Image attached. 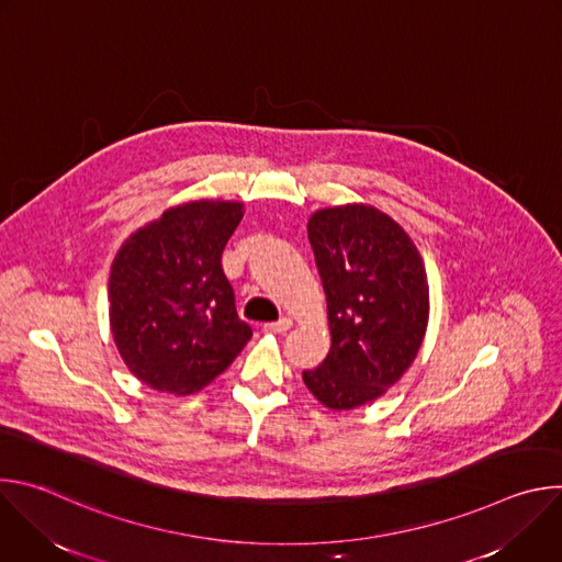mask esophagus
Here are the masks:
<instances>
[{"label":"esophagus","instance_id":"34e87169","mask_svg":"<svg viewBox=\"0 0 562 562\" xmlns=\"http://www.w3.org/2000/svg\"><path fill=\"white\" fill-rule=\"evenodd\" d=\"M291 325H293V323H291L289 317H280L278 323H269V325H265V327H262V331H265V334H284V331H289V329H291Z\"/></svg>","mask_w":562,"mask_h":562}]
</instances>
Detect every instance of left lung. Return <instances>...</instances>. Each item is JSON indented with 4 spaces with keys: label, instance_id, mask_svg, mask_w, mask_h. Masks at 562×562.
I'll return each instance as SVG.
<instances>
[{
    "label": "left lung",
    "instance_id": "8db88e82",
    "mask_svg": "<svg viewBox=\"0 0 562 562\" xmlns=\"http://www.w3.org/2000/svg\"><path fill=\"white\" fill-rule=\"evenodd\" d=\"M306 231L327 293L331 349L302 380L327 409H358L416 360L429 323L427 271L409 233L371 204L317 209Z\"/></svg>",
    "mask_w": 562,
    "mask_h": 562
}]
</instances>
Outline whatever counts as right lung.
<instances>
[{
  "label": "right lung",
  "instance_id": "1",
  "mask_svg": "<svg viewBox=\"0 0 562 562\" xmlns=\"http://www.w3.org/2000/svg\"><path fill=\"white\" fill-rule=\"evenodd\" d=\"M243 215V202L191 200L124 239L111 265L109 323L142 384L191 395L251 340L222 269V251Z\"/></svg>",
  "mask_w": 562,
  "mask_h": 562
}]
</instances>
